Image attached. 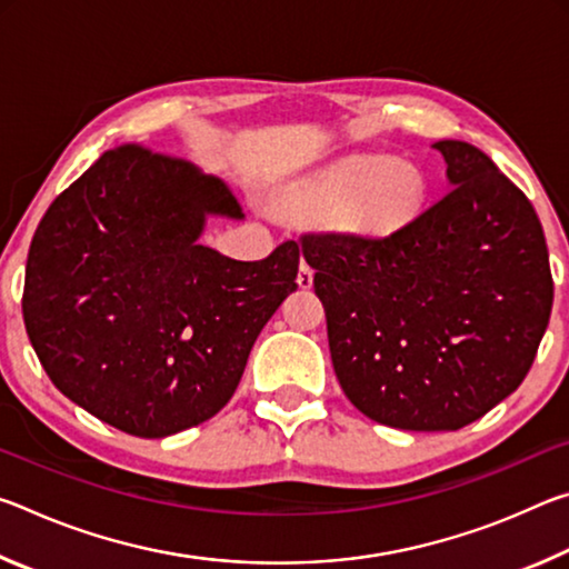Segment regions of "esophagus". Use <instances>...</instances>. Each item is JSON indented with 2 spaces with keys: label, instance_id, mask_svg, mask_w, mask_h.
<instances>
[{
  "label": "esophagus",
  "instance_id": "obj_1",
  "mask_svg": "<svg viewBox=\"0 0 569 569\" xmlns=\"http://www.w3.org/2000/svg\"><path fill=\"white\" fill-rule=\"evenodd\" d=\"M296 281H298V286H301V288H311L313 286V268L308 266L306 261H301V266H298Z\"/></svg>",
  "mask_w": 569,
  "mask_h": 569
}]
</instances>
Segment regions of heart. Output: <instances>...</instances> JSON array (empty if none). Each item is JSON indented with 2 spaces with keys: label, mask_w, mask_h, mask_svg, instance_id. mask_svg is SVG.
<instances>
[{
  "label": "heart",
  "mask_w": 569,
  "mask_h": 569,
  "mask_svg": "<svg viewBox=\"0 0 569 569\" xmlns=\"http://www.w3.org/2000/svg\"><path fill=\"white\" fill-rule=\"evenodd\" d=\"M423 178L389 158H363L298 186L288 203L319 223H343L363 233H393L419 213Z\"/></svg>",
  "instance_id": "b5f03b06"
}]
</instances>
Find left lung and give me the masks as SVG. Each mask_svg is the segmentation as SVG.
<instances>
[{
	"mask_svg": "<svg viewBox=\"0 0 569 569\" xmlns=\"http://www.w3.org/2000/svg\"><path fill=\"white\" fill-rule=\"evenodd\" d=\"M451 188L391 236L311 233L336 379L366 417L455 431L525 381L552 311L532 203L489 156L439 140Z\"/></svg>",
	"mask_w": 569,
	"mask_h": 569,
	"instance_id": "obj_1",
	"label": "left lung"
}]
</instances>
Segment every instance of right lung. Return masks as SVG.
<instances>
[{
    "label": "right lung",
    "mask_w": 569,
    "mask_h": 569,
    "mask_svg": "<svg viewBox=\"0 0 569 569\" xmlns=\"http://www.w3.org/2000/svg\"><path fill=\"white\" fill-rule=\"evenodd\" d=\"M206 216L243 218L223 180L138 142L62 190L34 230L22 316L67 399L142 439L226 407L248 353L298 283V246L236 261L200 246Z\"/></svg>",
    "instance_id": "add662e5"
}]
</instances>
